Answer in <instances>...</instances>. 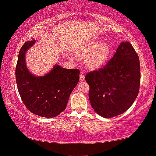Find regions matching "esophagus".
Listing matches in <instances>:
<instances>
[{
  "label": "esophagus",
  "mask_w": 156,
  "mask_h": 156,
  "mask_svg": "<svg viewBox=\"0 0 156 156\" xmlns=\"http://www.w3.org/2000/svg\"><path fill=\"white\" fill-rule=\"evenodd\" d=\"M80 79L81 81L84 80V74L81 73L80 75Z\"/></svg>",
  "instance_id": "obj_1"
}]
</instances>
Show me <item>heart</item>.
Masks as SVG:
<instances>
[{
  "label": "heart",
  "mask_w": 156,
  "mask_h": 156,
  "mask_svg": "<svg viewBox=\"0 0 156 156\" xmlns=\"http://www.w3.org/2000/svg\"><path fill=\"white\" fill-rule=\"evenodd\" d=\"M111 48L106 42H94L77 52L79 58H86L87 65L91 68H99L106 63L109 58Z\"/></svg>",
  "instance_id": "obj_1"
}]
</instances>
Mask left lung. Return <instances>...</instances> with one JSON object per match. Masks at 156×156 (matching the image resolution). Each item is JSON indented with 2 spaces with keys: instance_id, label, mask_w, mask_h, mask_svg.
<instances>
[{
  "instance_id": "obj_1",
  "label": "left lung",
  "mask_w": 156,
  "mask_h": 156,
  "mask_svg": "<svg viewBox=\"0 0 156 156\" xmlns=\"http://www.w3.org/2000/svg\"><path fill=\"white\" fill-rule=\"evenodd\" d=\"M93 109L104 118L118 116L131 107L140 88L139 58L129 42L119 44L103 68L85 76Z\"/></svg>"
}]
</instances>
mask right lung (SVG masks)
<instances>
[{
	"mask_svg": "<svg viewBox=\"0 0 156 156\" xmlns=\"http://www.w3.org/2000/svg\"><path fill=\"white\" fill-rule=\"evenodd\" d=\"M35 42V40L26 42L19 52L16 69L17 86L21 99L30 112L52 118L67 107L69 96L80 80V70L55 65L45 75L32 74L25 65V55Z\"/></svg>",
	"mask_w": 156,
	"mask_h": 156,
	"instance_id": "right-lung-1",
	"label": "right lung"
}]
</instances>
